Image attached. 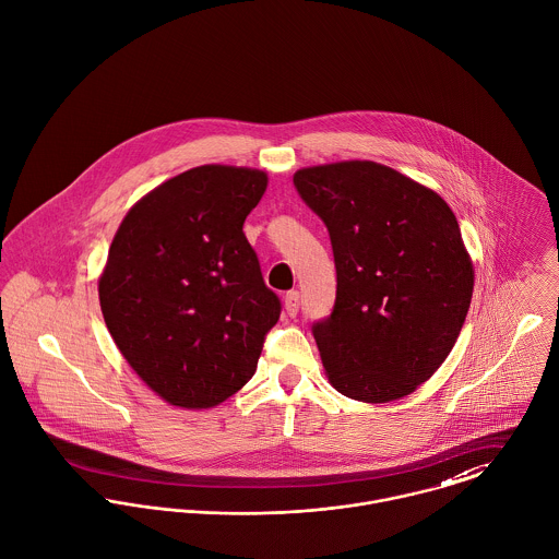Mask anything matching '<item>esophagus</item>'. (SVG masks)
<instances>
[{
	"mask_svg": "<svg viewBox=\"0 0 559 559\" xmlns=\"http://www.w3.org/2000/svg\"><path fill=\"white\" fill-rule=\"evenodd\" d=\"M298 310H300V294H298V292H289V294L285 296V312H287L289 317H296Z\"/></svg>",
	"mask_w": 559,
	"mask_h": 559,
	"instance_id": "esophagus-1",
	"label": "esophagus"
}]
</instances>
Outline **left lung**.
Returning a JSON list of instances; mask_svg holds the SVG:
<instances>
[{"label": "left lung", "mask_w": 559, "mask_h": 559, "mask_svg": "<svg viewBox=\"0 0 559 559\" xmlns=\"http://www.w3.org/2000/svg\"><path fill=\"white\" fill-rule=\"evenodd\" d=\"M294 185L334 252V310L312 325L328 381L362 403L416 392L452 352L474 294L454 212L372 160L305 167Z\"/></svg>", "instance_id": "obj_1"}]
</instances>
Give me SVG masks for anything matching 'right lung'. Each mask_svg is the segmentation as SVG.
Instances as JSON below:
<instances>
[{
	"label": "right lung",
	"instance_id": "obj_1",
	"mask_svg": "<svg viewBox=\"0 0 559 559\" xmlns=\"http://www.w3.org/2000/svg\"><path fill=\"white\" fill-rule=\"evenodd\" d=\"M265 188L261 169L201 165L143 194L114 236L98 276L105 323L130 369L174 407L234 396L278 321L242 231Z\"/></svg>",
	"mask_w": 559,
	"mask_h": 559
}]
</instances>
